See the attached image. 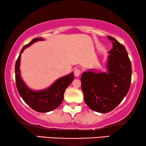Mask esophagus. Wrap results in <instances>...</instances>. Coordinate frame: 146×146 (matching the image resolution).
<instances>
[{"instance_id":"esophagus-1","label":"esophagus","mask_w":146,"mask_h":146,"mask_svg":"<svg viewBox=\"0 0 146 146\" xmlns=\"http://www.w3.org/2000/svg\"><path fill=\"white\" fill-rule=\"evenodd\" d=\"M81 73H82L81 70L78 69V68H75V69L74 70V75H75L76 77H79V76H80V74H81Z\"/></svg>"}]
</instances>
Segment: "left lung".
Returning <instances> with one entry per match:
<instances>
[{"label": "left lung", "instance_id": "left-lung-1", "mask_svg": "<svg viewBox=\"0 0 146 146\" xmlns=\"http://www.w3.org/2000/svg\"><path fill=\"white\" fill-rule=\"evenodd\" d=\"M113 48L108 51L107 72H84L82 90L86 104L91 110L106 113L115 109L128 93L131 84L132 66L123 44L111 36Z\"/></svg>", "mask_w": 146, "mask_h": 146}]
</instances>
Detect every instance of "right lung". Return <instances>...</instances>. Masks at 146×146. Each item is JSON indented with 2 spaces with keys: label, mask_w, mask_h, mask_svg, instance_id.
<instances>
[{
  "label": "right lung",
  "mask_w": 146,
  "mask_h": 146,
  "mask_svg": "<svg viewBox=\"0 0 146 146\" xmlns=\"http://www.w3.org/2000/svg\"><path fill=\"white\" fill-rule=\"evenodd\" d=\"M43 40L42 38L33 39L22 48L15 66L16 83L18 93L24 102L33 110L39 113H47L56 109L63 101L65 90L74 79L73 73L57 80L51 86L41 90H33L25 84L21 78L20 71L21 53L28 46L37 41Z\"/></svg>",
  "instance_id": "1"
}]
</instances>
